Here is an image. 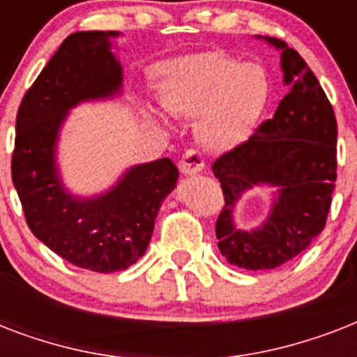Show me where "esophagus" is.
Listing matches in <instances>:
<instances>
[{"instance_id":"esophagus-1","label":"esophagus","mask_w":357,"mask_h":357,"mask_svg":"<svg viewBox=\"0 0 357 357\" xmlns=\"http://www.w3.org/2000/svg\"><path fill=\"white\" fill-rule=\"evenodd\" d=\"M204 165H206V157H204V153H202V151L187 150L183 155H181V161H179V170H181L183 174H189V176H192V174L202 172Z\"/></svg>"}]
</instances>
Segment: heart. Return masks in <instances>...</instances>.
Wrapping results in <instances>:
<instances>
[{
    "label": "heart",
    "instance_id": "b5f03b06",
    "mask_svg": "<svg viewBox=\"0 0 357 357\" xmlns=\"http://www.w3.org/2000/svg\"><path fill=\"white\" fill-rule=\"evenodd\" d=\"M271 81L263 66L224 52L178 59L162 70L161 103L172 116H198V135L213 150L243 142L265 113Z\"/></svg>",
    "mask_w": 357,
    "mask_h": 357
}]
</instances>
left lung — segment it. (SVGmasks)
<instances>
[{
	"label": "left lung",
	"instance_id": "left-lung-1",
	"mask_svg": "<svg viewBox=\"0 0 357 357\" xmlns=\"http://www.w3.org/2000/svg\"><path fill=\"white\" fill-rule=\"evenodd\" d=\"M283 81L291 85L276 113L248 140L213 162L224 207L217 218L218 248L228 263L271 271L302 254L326 226L337 179V120L330 100L305 61L280 38ZM280 187L271 215L259 230L233 226L236 200L254 184Z\"/></svg>",
	"mask_w": 357,
	"mask_h": 357
}]
</instances>
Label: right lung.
Returning a JSON list of instances; mask_svg holds the SVG:
<instances>
[{
    "label": "right lung",
    "mask_w": 357,
    "mask_h": 357,
    "mask_svg": "<svg viewBox=\"0 0 357 357\" xmlns=\"http://www.w3.org/2000/svg\"><path fill=\"white\" fill-rule=\"evenodd\" d=\"M116 35L79 31L64 38L20 103L10 162L33 235L72 265L102 274L126 271L144 254L159 207L179 176L165 157L131 168L114 189L92 200L74 198L59 181L55 142L68 109L120 91L122 68L109 42Z\"/></svg>",
    "instance_id": "add662e5"
}]
</instances>
